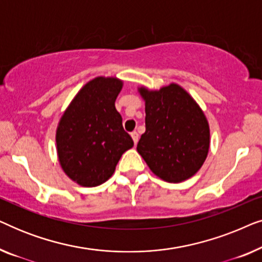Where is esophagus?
Here are the masks:
<instances>
[{"mask_svg": "<svg viewBox=\"0 0 262 262\" xmlns=\"http://www.w3.org/2000/svg\"><path fill=\"white\" fill-rule=\"evenodd\" d=\"M131 137H132V139H134L135 144H137V142H138V134H137V132H136V131L131 132Z\"/></svg>", "mask_w": 262, "mask_h": 262, "instance_id": "34e87169", "label": "esophagus"}]
</instances>
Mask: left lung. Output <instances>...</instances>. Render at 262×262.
Returning a JSON list of instances; mask_svg holds the SVG:
<instances>
[{
  "label": "left lung",
  "instance_id": "obj_1",
  "mask_svg": "<svg viewBox=\"0 0 262 262\" xmlns=\"http://www.w3.org/2000/svg\"><path fill=\"white\" fill-rule=\"evenodd\" d=\"M145 101V132L137 144L150 170L167 182L193 177L205 162L210 127L194 99L177 83L138 88Z\"/></svg>",
  "mask_w": 262,
  "mask_h": 262
}]
</instances>
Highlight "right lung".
<instances>
[{
  "label": "right lung",
  "mask_w": 262,
  "mask_h": 262,
  "mask_svg": "<svg viewBox=\"0 0 262 262\" xmlns=\"http://www.w3.org/2000/svg\"><path fill=\"white\" fill-rule=\"evenodd\" d=\"M121 88L119 78L95 77L77 93L58 123L56 143L60 167L83 187L108 180L121 155L134 146L114 105Z\"/></svg>",
  "instance_id": "right-lung-1"
}]
</instances>
